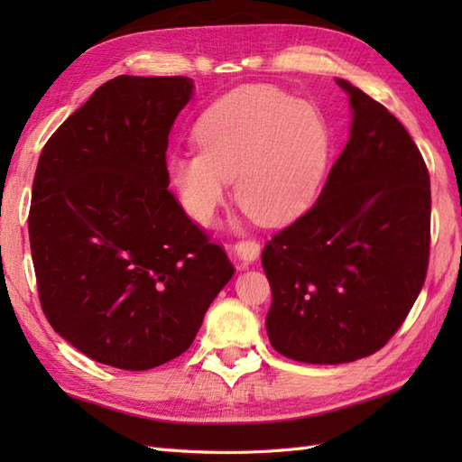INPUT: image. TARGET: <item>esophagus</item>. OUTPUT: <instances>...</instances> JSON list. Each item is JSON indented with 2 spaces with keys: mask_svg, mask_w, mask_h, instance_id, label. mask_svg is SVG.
<instances>
[{
  "mask_svg": "<svg viewBox=\"0 0 462 462\" xmlns=\"http://www.w3.org/2000/svg\"><path fill=\"white\" fill-rule=\"evenodd\" d=\"M234 256H236L244 266L254 263L260 256V244L256 240H242L234 246Z\"/></svg>",
  "mask_w": 462,
  "mask_h": 462,
  "instance_id": "esophagus-1",
  "label": "esophagus"
}]
</instances>
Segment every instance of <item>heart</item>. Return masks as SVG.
Returning <instances> with one entry per match:
<instances>
[{"label":"heart","instance_id":"1","mask_svg":"<svg viewBox=\"0 0 462 462\" xmlns=\"http://www.w3.org/2000/svg\"><path fill=\"white\" fill-rule=\"evenodd\" d=\"M200 151L172 152L166 176L184 212L212 224L234 179L244 210L283 224L316 196L329 162L331 136L316 105L266 85L230 91L194 126Z\"/></svg>","mask_w":462,"mask_h":462}]
</instances>
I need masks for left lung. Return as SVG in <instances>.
I'll list each match as a JSON object with an SVG mask.
<instances>
[{
	"label": "left lung",
	"instance_id": "obj_1",
	"mask_svg": "<svg viewBox=\"0 0 462 462\" xmlns=\"http://www.w3.org/2000/svg\"><path fill=\"white\" fill-rule=\"evenodd\" d=\"M351 129L318 202L262 252L266 329L282 356L351 363L393 337L425 283L430 180L393 115L346 79Z\"/></svg>",
	"mask_w": 462,
	"mask_h": 462
}]
</instances>
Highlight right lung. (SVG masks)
I'll return each instance as SVG.
<instances>
[{
	"instance_id": "add662e5",
	"label": "right lung",
	"mask_w": 462,
	"mask_h": 462,
	"mask_svg": "<svg viewBox=\"0 0 462 462\" xmlns=\"http://www.w3.org/2000/svg\"><path fill=\"white\" fill-rule=\"evenodd\" d=\"M192 89L189 77H115L37 162L29 244L43 313L75 349L116 369L179 357L234 276L166 190L169 134Z\"/></svg>"
}]
</instances>
